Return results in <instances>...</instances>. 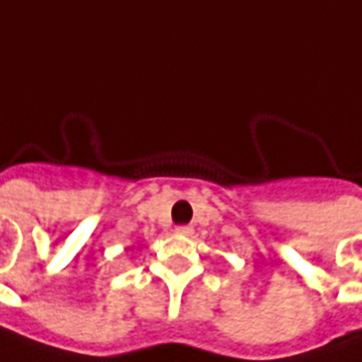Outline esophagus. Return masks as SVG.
<instances>
[{"label":"esophagus","instance_id":"obj_1","mask_svg":"<svg viewBox=\"0 0 362 362\" xmlns=\"http://www.w3.org/2000/svg\"><path fill=\"white\" fill-rule=\"evenodd\" d=\"M176 234H182V236H190V234H192V228H190V226H178V228H176Z\"/></svg>","mask_w":362,"mask_h":362}]
</instances>
